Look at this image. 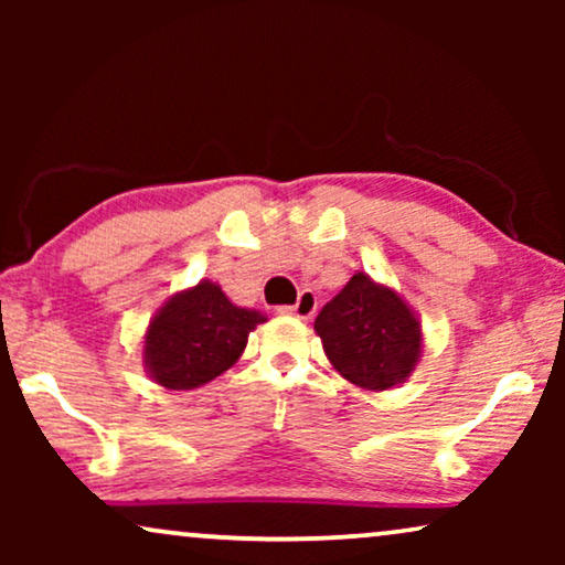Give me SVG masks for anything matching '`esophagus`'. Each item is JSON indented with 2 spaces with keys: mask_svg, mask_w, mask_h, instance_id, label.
<instances>
[{
  "mask_svg": "<svg viewBox=\"0 0 565 565\" xmlns=\"http://www.w3.org/2000/svg\"><path fill=\"white\" fill-rule=\"evenodd\" d=\"M316 308H319V300H316L313 292L303 290L298 296V300L292 306H280L277 311H280L282 316H296V319H311V316L316 313Z\"/></svg>",
  "mask_w": 565,
  "mask_h": 565,
  "instance_id": "obj_1",
  "label": "esophagus"
}]
</instances>
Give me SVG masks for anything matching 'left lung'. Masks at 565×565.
Returning a JSON list of instances; mask_svg holds the SVG:
<instances>
[{
  "label": "left lung",
  "instance_id": "left-lung-1",
  "mask_svg": "<svg viewBox=\"0 0 565 565\" xmlns=\"http://www.w3.org/2000/svg\"><path fill=\"white\" fill-rule=\"evenodd\" d=\"M323 352L344 381L365 391L406 383L422 358V323L412 306L367 273L352 275L316 316Z\"/></svg>",
  "mask_w": 565,
  "mask_h": 565
}]
</instances>
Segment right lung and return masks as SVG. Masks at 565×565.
<instances>
[{
	"label": "right lung",
	"mask_w": 565,
	"mask_h": 565,
	"mask_svg": "<svg viewBox=\"0 0 565 565\" xmlns=\"http://www.w3.org/2000/svg\"><path fill=\"white\" fill-rule=\"evenodd\" d=\"M267 316L234 306L218 282L200 280L174 292L143 334V367L169 391H192L242 358L249 334Z\"/></svg>",
	"instance_id": "add662e5"
}]
</instances>
